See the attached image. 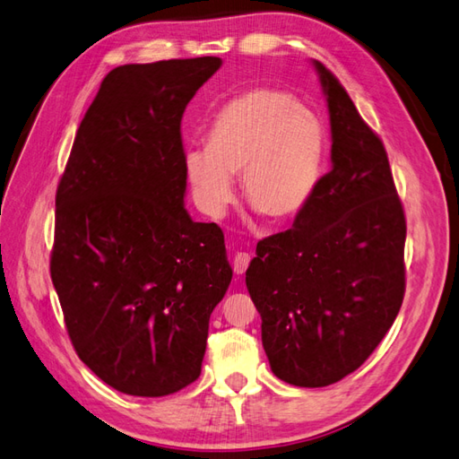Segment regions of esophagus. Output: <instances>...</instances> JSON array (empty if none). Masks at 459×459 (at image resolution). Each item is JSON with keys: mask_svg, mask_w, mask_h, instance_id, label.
I'll use <instances>...</instances> for the list:
<instances>
[{"mask_svg": "<svg viewBox=\"0 0 459 459\" xmlns=\"http://www.w3.org/2000/svg\"><path fill=\"white\" fill-rule=\"evenodd\" d=\"M251 260H253V256L248 253H238L233 256V272L238 275H243L248 268V264H251Z\"/></svg>", "mask_w": 459, "mask_h": 459, "instance_id": "34e87169", "label": "esophagus"}]
</instances>
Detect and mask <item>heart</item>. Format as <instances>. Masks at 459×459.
<instances>
[{"mask_svg": "<svg viewBox=\"0 0 459 459\" xmlns=\"http://www.w3.org/2000/svg\"><path fill=\"white\" fill-rule=\"evenodd\" d=\"M327 135L322 120L280 90H251L218 110L206 149L186 152V174L206 212L233 201L241 174L245 201L272 221L297 218L324 172Z\"/></svg>", "mask_w": 459, "mask_h": 459, "instance_id": "heart-1", "label": "heart"}]
</instances>
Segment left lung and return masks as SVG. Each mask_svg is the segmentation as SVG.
Here are the masks:
<instances>
[{
  "mask_svg": "<svg viewBox=\"0 0 459 459\" xmlns=\"http://www.w3.org/2000/svg\"><path fill=\"white\" fill-rule=\"evenodd\" d=\"M314 65L327 95L333 169L293 226L258 241L245 277L272 371L308 388L362 366L406 290V216L385 145L337 76Z\"/></svg>",
  "mask_w": 459,
  "mask_h": 459,
  "instance_id": "left-lung-1",
  "label": "left lung"
}]
</instances>
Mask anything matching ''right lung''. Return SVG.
Wrapping results in <instances>:
<instances>
[{
    "label": "right lung",
    "instance_id": "add662e5",
    "mask_svg": "<svg viewBox=\"0 0 459 459\" xmlns=\"http://www.w3.org/2000/svg\"><path fill=\"white\" fill-rule=\"evenodd\" d=\"M218 57L110 71L55 195L51 281L78 358L132 396L201 375L208 319L231 281L224 231L193 221L182 117Z\"/></svg>",
    "mask_w": 459,
    "mask_h": 459
}]
</instances>
